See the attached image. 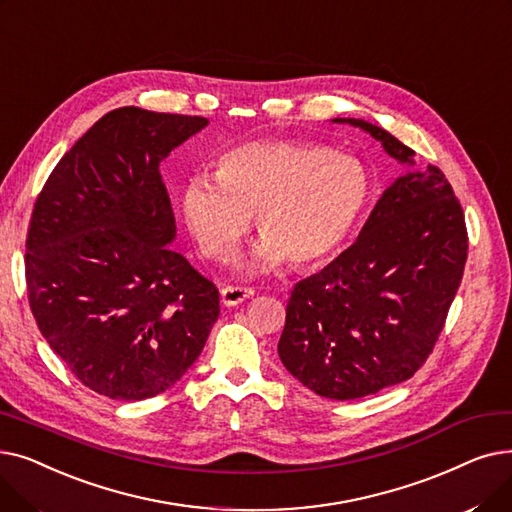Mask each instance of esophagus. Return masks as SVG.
<instances>
[{
	"label": "esophagus",
	"mask_w": 512,
	"mask_h": 512,
	"mask_svg": "<svg viewBox=\"0 0 512 512\" xmlns=\"http://www.w3.org/2000/svg\"><path fill=\"white\" fill-rule=\"evenodd\" d=\"M252 296H254V289L252 287H233V285H227V287L221 289V302L227 308L237 306L241 302H246Z\"/></svg>",
	"instance_id": "esophagus-1"
}]
</instances>
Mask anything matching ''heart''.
I'll list each match as a JSON object with an SVG mask.
<instances>
[{
    "label": "heart",
    "mask_w": 512,
    "mask_h": 512,
    "mask_svg": "<svg viewBox=\"0 0 512 512\" xmlns=\"http://www.w3.org/2000/svg\"><path fill=\"white\" fill-rule=\"evenodd\" d=\"M371 179L356 158L314 141H254L216 160L214 177L181 187V212L200 250L225 260L256 214L262 235L239 260L246 273L319 264L350 235L367 206Z\"/></svg>",
    "instance_id": "obj_1"
}]
</instances>
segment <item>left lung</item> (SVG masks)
<instances>
[{"instance_id":"left-lung-1","label":"left lung","mask_w":512,"mask_h":512,"mask_svg":"<svg viewBox=\"0 0 512 512\" xmlns=\"http://www.w3.org/2000/svg\"><path fill=\"white\" fill-rule=\"evenodd\" d=\"M408 166L389 185L358 239L321 273L296 283L279 339L283 367L314 394L356 400L415 375L440 337L467 262L465 214L437 166L360 118Z\"/></svg>"}]
</instances>
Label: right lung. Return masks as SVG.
Listing matches in <instances>:
<instances>
[{"label": "right lung", "mask_w": 512, "mask_h": 512, "mask_svg": "<svg viewBox=\"0 0 512 512\" xmlns=\"http://www.w3.org/2000/svg\"><path fill=\"white\" fill-rule=\"evenodd\" d=\"M202 116L116 108L62 156L27 235V291L45 342L112 400L173 387L218 319V289L168 248L175 214L160 162Z\"/></svg>", "instance_id": "obj_1"}]
</instances>
